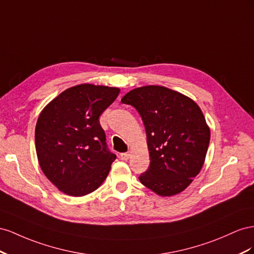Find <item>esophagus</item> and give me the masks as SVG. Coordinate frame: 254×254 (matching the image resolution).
Returning <instances> with one entry per match:
<instances>
[{
	"label": "esophagus",
	"mask_w": 254,
	"mask_h": 254,
	"mask_svg": "<svg viewBox=\"0 0 254 254\" xmlns=\"http://www.w3.org/2000/svg\"><path fill=\"white\" fill-rule=\"evenodd\" d=\"M129 152H125V153H121L120 154V157H121V159H125V161H127V159H128V157H129Z\"/></svg>",
	"instance_id": "obj_1"
}]
</instances>
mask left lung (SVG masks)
Returning <instances> with one entry per match:
<instances>
[{
    "instance_id": "obj_1",
    "label": "left lung",
    "mask_w": 254,
    "mask_h": 254,
    "mask_svg": "<svg viewBox=\"0 0 254 254\" xmlns=\"http://www.w3.org/2000/svg\"><path fill=\"white\" fill-rule=\"evenodd\" d=\"M121 102L138 112L146 128L150 165L141 184L163 197L183 191L203 166L211 138L200 107L162 86L131 90Z\"/></svg>"
}]
</instances>
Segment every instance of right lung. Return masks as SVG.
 <instances>
[{
  "label": "right lung",
  "mask_w": 254,
  "mask_h": 254,
  "mask_svg": "<svg viewBox=\"0 0 254 254\" xmlns=\"http://www.w3.org/2000/svg\"><path fill=\"white\" fill-rule=\"evenodd\" d=\"M119 92L115 87L77 85L41 112L35 129L38 162L64 193L82 197L106 179L116 154L107 147L99 117Z\"/></svg>",
  "instance_id": "obj_1"
}]
</instances>
